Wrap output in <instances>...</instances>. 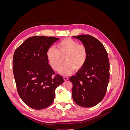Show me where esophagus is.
Returning <instances> with one entry per match:
<instances>
[{
    "label": "esophagus",
    "instance_id": "esophagus-1",
    "mask_svg": "<svg viewBox=\"0 0 130 130\" xmlns=\"http://www.w3.org/2000/svg\"><path fill=\"white\" fill-rule=\"evenodd\" d=\"M63 79H64V80L67 81V80H68V77H67V76H64V77H63Z\"/></svg>",
    "mask_w": 130,
    "mask_h": 130
}]
</instances>
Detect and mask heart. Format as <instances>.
Wrapping results in <instances>:
<instances>
[{
	"label": "heart",
	"mask_w": 130,
	"mask_h": 130,
	"mask_svg": "<svg viewBox=\"0 0 130 130\" xmlns=\"http://www.w3.org/2000/svg\"><path fill=\"white\" fill-rule=\"evenodd\" d=\"M49 64L54 70H58L63 61L66 62L60 70L62 75H69L74 69L83 68L88 57L86 46L72 38H66L58 43L56 49L50 48L46 53Z\"/></svg>",
	"instance_id": "heart-1"
}]
</instances>
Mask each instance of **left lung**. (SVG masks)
Here are the masks:
<instances>
[{"label": "left lung", "instance_id": "obj_1", "mask_svg": "<svg viewBox=\"0 0 130 130\" xmlns=\"http://www.w3.org/2000/svg\"><path fill=\"white\" fill-rule=\"evenodd\" d=\"M87 49L85 66L69 80L73 84L72 97L77 105L84 107L96 105L104 98L109 80V62L103 44L89 35L73 36Z\"/></svg>", "mask_w": 130, "mask_h": 130}]
</instances>
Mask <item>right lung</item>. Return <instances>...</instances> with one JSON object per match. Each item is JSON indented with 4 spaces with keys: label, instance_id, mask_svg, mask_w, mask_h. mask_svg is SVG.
I'll return each mask as SVG.
<instances>
[{
    "label": "right lung",
    "instance_id": "right-lung-1",
    "mask_svg": "<svg viewBox=\"0 0 130 130\" xmlns=\"http://www.w3.org/2000/svg\"><path fill=\"white\" fill-rule=\"evenodd\" d=\"M59 40L54 37L32 36L15 49L13 57V72L17 92L24 103L35 109L52 104L55 89L63 78L48 64L46 53Z\"/></svg>",
    "mask_w": 130,
    "mask_h": 130
}]
</instances>
